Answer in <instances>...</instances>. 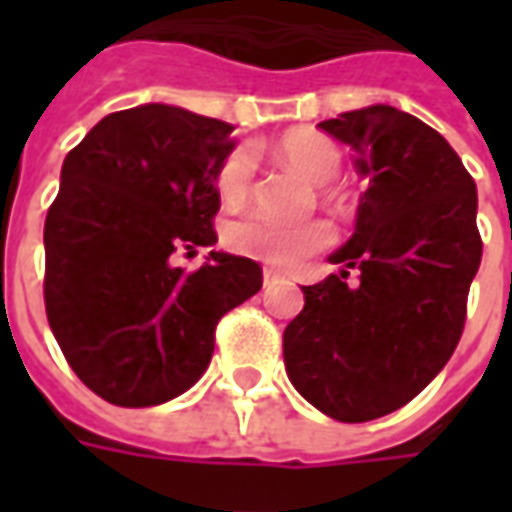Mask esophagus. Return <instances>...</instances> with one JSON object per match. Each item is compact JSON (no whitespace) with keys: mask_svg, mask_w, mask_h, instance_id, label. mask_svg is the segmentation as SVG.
<instances>
[{"mask_svg":"<svg viewBox=\"0 0 512 512\" xmlns=\"http://www.w3.org/2000/svg\"><path fill=\"white\" fill-rule=\"evenodd\" d=\"M279 279H282V277H279L277 271H271V268H263V285H266V288L277 285Z\"/></svg>","mask_w":512,"mask_h":512,"instance_id":"1","label":"esophagus"}]
</instances>
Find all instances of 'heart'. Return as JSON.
<instances>
[{"instance_id": "1", "label": "heart", "mask_w": 512, "mask_h": 512, "mask_svg": "<svg viewBox=\"0 0 512 512\" xmlns=\"http://www.w3.org/2000/svg\"><path fill=\"white\" fill-rule=\"evenodd\" d=\"M277 156L282 164L293 167L315 186H329L343 169L340 150L321 134L285 136L277 145ZM252 175H255L252 150L238 147L224 158L222 167L216 172V191L224 205H230V208L244 205L252 191ZM224 244L230 246L235 255L252 257L268 266L296 268L312 252L332 244V227L323 222L285 224L271 219L266 213H246L241 219L227 224Z\"/></svg>"}]
</instances>
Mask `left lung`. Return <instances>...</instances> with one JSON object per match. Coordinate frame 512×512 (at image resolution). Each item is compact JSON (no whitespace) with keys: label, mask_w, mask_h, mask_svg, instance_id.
Returning <instances> with one entry per match:
<instances>
[{"label":"left lung","mask_w":512,"mask_h":512,"mask_svg":"<svg viewBox=\"0 0 512 512\" xmlns=\"http://www.w3.org/2000/svg\"><path fill=\"white\" fill-rule=\"evenodd\" d=\"M354 150L367 178L354 235L307 285L282 337L304 400L340 422L392 414L450 362L483 257L477 186L450 142L419 117L373 104L318 123ZM363 271L356 286L347 268Z\"/></svg>","instance_id":"left-lung-1"}]
</instances>
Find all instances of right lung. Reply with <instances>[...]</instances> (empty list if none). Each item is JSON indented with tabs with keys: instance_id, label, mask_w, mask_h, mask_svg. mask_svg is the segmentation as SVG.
Segmentation results:
<instances>
[{
	"instance_id": "1",
	"label": "right lung",
	"mask_w": 512,
	"mask_h": 512,
	"mask_svg": "<svg viewBox=\"0 0 512 512\" xmlns=\"http://www.w3.org/2000/svg\"><path fill=\"white\" fill-rule=\"evenodd\" d=\"M233 126L169 104L106 115L62 161L43 227L46 315L73 373L109 403L161 406L200 381L224 312L263 268L211 249L186 274L169 257L216 244V172Z\"/></svg>"
}]
</instances>
